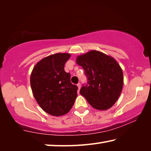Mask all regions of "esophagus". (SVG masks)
<instances>
[{
    "label": "esophagus",
    "mask_w": 151,
    "mask_h": 151,
    "mask_svg": "<svg viewBox=\"0 0 151 151\" xmlns=\"http://www.w3.org/2000/svg\"><path fill=\"white\" fill-rule=\"evenodd\" d=\"M77 86H78V90L79 91L81 89V84L80 83H78V84H77Z\"/></svg>",
    "instance_id": "34e87169"
}]
</instances>
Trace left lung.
Listing matches in <instances>:
<instances>
[{
    "label": "left lung",
    "instance_id": "obj_1",
    "mask_svg": "<svg viewBox=\"0 0 151 151\" xmlns=\"http://www.w3.org/2000/svg\"><path fill=\"white\" fill-rule=\"evenodd\" d=\"M76 63L87 76L88 84L80 93L97 110L106 111L114 105L123 86V73L113 57L98 50H90L77 56Z\"/></svg>",
    "mask_w": 151,
    "mask_h": 151
}]
</instances>
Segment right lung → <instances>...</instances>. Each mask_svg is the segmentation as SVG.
Instances as JSON below:
<instances>
[{
  "instance_id": "1",
  "label": "right lung",
  "mask_w": 151,
  "mask_h": 151,
  "mask_svg": "<svg viewBox=\"0 0 151 151\" xmlns=\"http://www.w3.org/2000/svg\"><path fill=\"white\" fill-rule=\"evenodd\" d=\"M69 53H56L43 58L33 68L30 75L32 94L47 113L60 116L68 113L77 96V86L70 83V73L65 65Z\"/></svg>"
}]
</instances>
